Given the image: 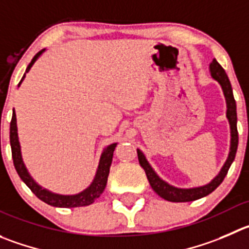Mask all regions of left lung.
<instances>
[{
	"instance_id": "1",
	"label": "left lung",
	"mask_w": 249,
	"mask_h": 249,
	"mask_svg": "<svg viewBox=\"0 0 249 249\" xmlns=\"http://www.w3.org/2000/svg\"><path fill=\"white\" fill-rule=\"evenodd\" d=\"M210 75L213 79L216 80L220 85H221L222 93H224L225 100H226V117L230 123V131H231V143H230V151L229 156H227L226 161H225L224 166L221 167L219 174L214 177V179L209 182L208 184L200 187H193V188H177V187L171 186L164 181L162 178L159 177V175L154 171L153 167L146 160L145 155L142 153V150L137 149L138 153V160L141 166L143 167L145 171L148 181L150 183L151 188L155 191L158 196H160L164 199L169 200V202L181 203V202H192V200H197L199 198L205 197L208 194L212 193L213 191L220 186L222 181H224L225 176L227 175L230 166L235 160L236 151H237L238 145V132H237V112H236V101L233 98L232 88H231V83H230L229 77H227L226 72L224 68L217 63L216 60H213V62L209 66Z\"/></svg>"
}]
</instances>
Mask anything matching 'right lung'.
<instances>
[{"mask_svg":"<svg viewBox=\"0 0 249 249\" xmlns=\"http://www.w3.org/2000/svg\"><path fill=\"white\" fill-rule=\"evenodd\" d=\"M45 51L41 50L34 56V58L32 60V62L29 63V66L27 67L25 73H28L32 68V66L34 65L35 61L41 56L42 52ZM25 73L23 75L22 80L19 82L18 87L22 84L23 79L25 77ZM9 142H11V149H12V158H13V164L16 167L17 172L19 175V177L22 178V181L32 189L33 193L39 199H41L42 202H45L46 204L52 205V207H58V208H77V207H85V205H90L91 203L95 202L96 198H99L101 196V193L105 189L106 183H107V177L110 174V166L111 162H112V156H113V150H115L117 143L110 144L108 146H106L103 150V154L100 156V161H99L98 170H96L95 177H94L93 182L90 183V186L85 188L84 191H82L80 193L72 194V196H65V194H57L52 193L51 191L46 188H42L40 184H37L34 181L30 174L28 172L27 167H25L24 161H23L22 158V151H20V144L19 139H18V129H17V117L16 112H13L11 121V127H9Z\"/></svg>","mask_w":249,"mask_h":249,"instance_id":"obj_1","label":"right lung"}]
</instances>
